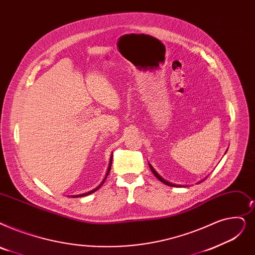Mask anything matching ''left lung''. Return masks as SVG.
I'll return each mask as SVG.
<instances>
[{
	"instance_id": "8db88e82",
	"label": "left lung",
	"mask_w": 255,
	"mask_h": 255,
	"mask_svg": "<svg viewBox=\"0 0 255 255\" xmlns=\"http://www.w3.org/2000/svg\"><path fill=\"white\" fill-rule=\"evenodd\" d=\"M149 167H150V169H151V171H152V173L155 175V177H156V178L158 179V180H160L161 182H163L164 184H167V185H170V186H176V187H178V186H182V185H178V184H174V183H171V182H169V181H167V180H164L162 177H160L159 175H158V173L155 171L154 169H153V167L152 165L149 163Z\"/></svg>"
}]
</instances>
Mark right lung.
<instances>
[{
  "label": "right lung",
  "mask_w": 255,
  "mask_h": 255,
  "mask_svg": "<svg viewBox=\"0 0 255 255\" xmlns=\"http://www.w3.org/2000/svg\"><path fill=\"white\" fill-rule=\"evenodd\" d=\"M110 165H112V159H110V163H109V168H108V171H107V174H106V177H107V175H108V173H109V171H110V168H112V167H110ZM106 177H105V178H106ZM104 181H105V179L102 181V183L100 184V185H99L98 187H96V189L95 190H93V191H91V192H87V193H85V194H81V195H75V196H73V198H78V197H83V196H87V195H90V194H92V193H94V192H96L98 189H99V187H100L103 183H104Z\"/></svg>",
  "instance_id": "obj_1"
}]
</instances>
